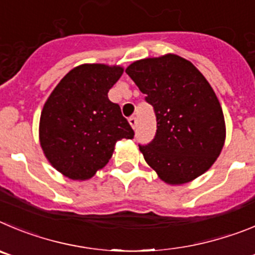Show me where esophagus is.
Masks as SVG:
<instances>
[{
    "instance_id": "34e87169",
    "label": "esophagus",
    "mask_w": 255,
    "mask_h": 255,
    "mask_svg": "<svg viewBox=\"0 0 255 255\" xmlns=\"http://www.w3.org/2000/svg\"><path fill=\"white\" fill-rule=\"evenodd\" d=\"M128 122H129L130 127H132L133 129H136V127H137V122H138V121H137L136 117H130V118L128 119Z\"/></svg>"
}]
</instances>
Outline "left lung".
Wrapping results in <instances>:
<instances>
[{
    "label": "left lung",
    "mask_w": 255,
    "mask_h": 255,
    "mask_svg": "<svg viewBox=\"0 0 255 255\" xmlns=\"http://www.w3.org/2000/svg\"><path fill=\"white\" fill-rule=\"evenodd\" d=\"M155 109L157 130L139 151L148 166L170 185L205 174L221 153L226 138L224 113L201 71L174 53L148 57L126 68Z\"/></svg>",
    "instance_id": "left-lung-1"
}]
</instances>
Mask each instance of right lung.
<instances>
[{
	"mask_svg": "<svg viewBox=\"0 0 255 255\" xmlns=\"http://www.w3.org/2000/svg\"><path fill=\"white\" fill-rule=\"evenodd\" d=\"M119 65L84 63L72 68L48 96L39 142L49 164L72 180H89L109 162L116 143L133 129L108 93L121 79Z\"/></svg>",
	"mask_w": 255,
	"mask_h": 255,
	"instance_id": "add662e5",
	"label": "right lung"
}]
</instances>
